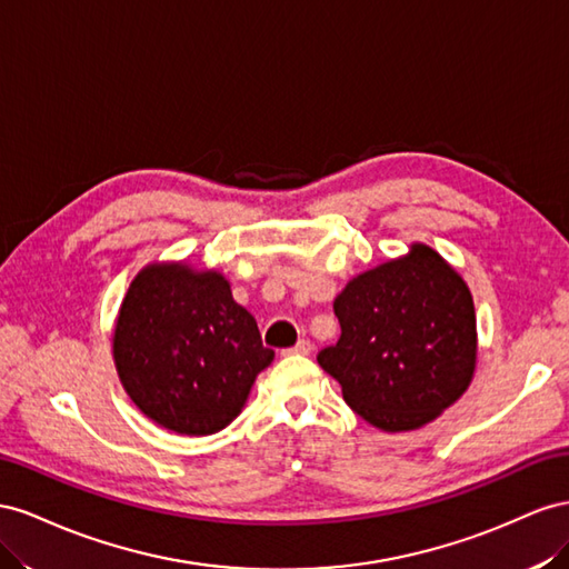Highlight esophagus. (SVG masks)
<instances>
[{
	"label": "esophagus",
	"instance_id": "esophagus-1",
	"mask_svg": "<svg viewBox=\"0 0 569 569\" xmlns=\"http://www.w3.org/2000/svg\"><path fill=\"white\" fill-rule=\"evenodd\" d=\"M288 355H310L312 352V343H310V340H298V343L293 346V348H290V350H286Z\"/></svg>",
	"mask_w": 569,
	"mask_h": 569
}]
</instances>
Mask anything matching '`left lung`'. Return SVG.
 Instances as JSON below:
<instances>
[{
    "instance_id": "obj_1",
    "label": "left lung",
    "mask_w": 569,
    "mask_h": 569,
    "mask_svg": "<svg viewBox=\"0 0 569 569\" xmlns=\"http://www.w3.org/2000/svg\"><path fill=\"white\" fill-rule=\"evenodd\" d=\"M336 346L317 355L350 408L381 431H412L475 377L477 317L462 276L425 242L369 269L333 300Z\"/></svg>"
}]
</instances>
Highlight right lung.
Here are the masks:
<instances>
[{
	"label": "right lung",
	"instance_id": "obj_1",
	"mask_svg": "<svg viewBox=\"0 0 569 569\" xmlns=\"http://www.w3.org/2000/svg\"><path fill=\"white\" fill-rule=\"evenodd\" d=\"M111 340L119 379L140 412L186 436L229 427L273 360L229 281L186 262H154L136 276Z\"/></svg>",
	"mask_w": 569,
	"mask_h": 569
}]
</instances>
